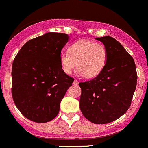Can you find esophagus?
I'll use <instances>...</instances> for the list:
<instances>
[{
    "mask_svg": "<svg viewBox=\"0 0 148 148\" xmlns=\"http://www.w3.org/2000/svg\"><path fill=\"white\" fill-rule=\"evenodd\" d=\"M78 83H79V82L77 81V79H74V82H73V84H74V85H77V84H78Z\"/></svg>",
    "mask_w": 148,
    "mask_h": 148,
    "instance_id": "34e87169",
    "label": "esophagus"
}]
</instances>
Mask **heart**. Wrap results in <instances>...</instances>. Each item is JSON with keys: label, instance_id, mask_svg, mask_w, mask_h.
Wrapping results in <instances>:
<instances>
[{"label": "heart", "instance_id": "1", "mask_svg": "<svg viewBox=\"0 0 148 148\" xmlns=\"http://www.w3.org/2000/svg\"><path fill=\"white\" fill-rule=\"evenodd\" d=\"M108 53L105 45L82 40L72 44L69 52L60 54V64L63 71L71 74L77 65L78 74L87 78H93L106 67Z\"/></svg>", "mask_w": 148, "mask_h": 148}]
</instances>
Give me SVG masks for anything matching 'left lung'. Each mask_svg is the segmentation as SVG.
<instances>
[{
  "label": "left lung",
  "instance_id": "1",
  "mask_svg": "<svg viewBox=\"0 0 148 148\" xmlns=\"http://www.w3.org/2000/svg\"><path fill=\"white\" fill-rule=\"evenodd\" d=\"M106 48V67L94 79L79 83V108L84 116L97 124L112 122L130 107L137 86V74L132 56L114 38H96Z\"/></svg>",
  "mask_w": 148,
  "mask_h": 148
}]
</instances>
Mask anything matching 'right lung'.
I'll return each instance as SVG.
<instances>
[{"mask_svg": "<svg viewBox=\"0 0 148 148\" xmlns=\"http://www.w3.org/2000/svg\"><path fill=\"white\" fill-rule=\"evenodd\" d=\"M68 39L64 33H46L26 42L14 58L11 94L17 108L29 120L46 123L58 114L61 100L74 80L60 64Z\"/></svg>", "mask_w": 148, "mask_h": 148, "instance_id": "1", "label": "right lung"}]
</instances>
